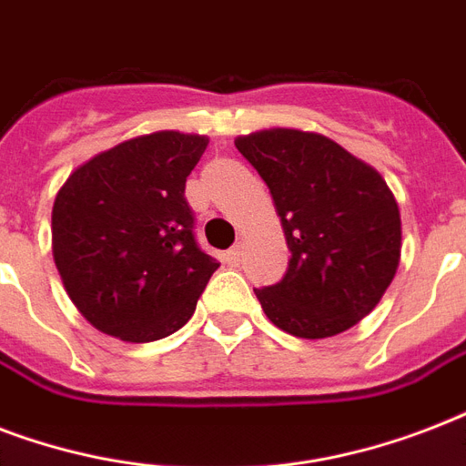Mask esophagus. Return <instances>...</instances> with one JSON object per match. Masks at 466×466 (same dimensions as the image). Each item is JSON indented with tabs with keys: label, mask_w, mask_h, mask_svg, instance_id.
<instances>
[{
	"label": "esophagus",
	"mask_w": 466,
	"mask_h": 466,
	"mask_svg": "<svg viewBox=\"0 0 466 466\" xmlns=\"http://www.w3.org/2000/svg\"><path fill=\"white\" fill-rule=\"evenodd\" d=\"M239 261H241V248L239 247L229 248V251H227V254H225V263H227V266H232V268H237V266H239Z\"/></svg>",
	"instance_id": "esophagus-1"
}]
</instances>
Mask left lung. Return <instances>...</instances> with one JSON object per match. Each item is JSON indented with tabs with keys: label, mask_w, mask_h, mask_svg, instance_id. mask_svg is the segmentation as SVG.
I'll list each match as a JSON object with an SVG mask.
<instances>
[{
	"label": "left lung",
	"mask_w": 466,
	"mask_h": 466,
	"mask_svg": "<svg viewBox=\"0 0 466 466\" xmlns=\"http://www.w3.org/2000/svg\"><path fill=\"white\" fill-rule=\"evenodd\" d=\"M270 188L290 263L254 290L266 317L299 339H329L368 317L401 256L390 186L365 161L317 133L273 127L234 140Z\"/></svg>",
	"instance_id": "left-lung-1"
}]
</instances>
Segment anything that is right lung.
<instances>
[{"instance_id": "1", "label": "right lung", "mask_w": 466, "mask_h": 466, "mask_svg": "<svg viewBox=\"0 0 466 466\" xmlns=\"http://www.w3.org/2000/svg\"><path fill=\"white\" fill-rule=\"evenodd\" d=\"M203 135H142L65 181L53 205V256L69 299L98 331L149 343L178 331L219 263L196 241L186 178Z\"/></svg>"}]
</instances>
